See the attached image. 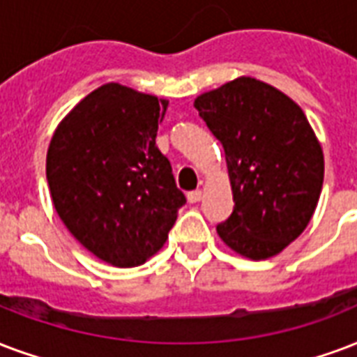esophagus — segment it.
Wrapping results in <instances>:
<instances>
[{"instance_id": "obj_1", "label": "esophagus", "mask_w": 357, "mask_h": 357, "mask_svg": "<svg viewBox=\"0 0 357 357\" xmlns=\"http://www.w3.org/2000/svg\"><path fill=\"white\" fill-rule=\"evenodd\" d=\"M200 198H202V190H190V192H187V200L190 204L200 202Z\"/></svg>"}]
</instances>
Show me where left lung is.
<instances>
[{"label": "left lung", "mask_w": 357, "mask_h": 357, "mask_svg": "<svg viewBox=\"0 0 357 357\" xmlns=\"http://www.w3.org/2000/svg\"><path fill=\"white\" fill-rule=\"evenodd\" d=\"M195 108L222 144L232 183L234 211L217 232L243 257H275L305 230L322 190V148L305 114L247 76L200 95Z\"/></svg>", "instance_id": "8db88e82"}]
</instances>
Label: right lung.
I'll use <instances>...</instances> for the list:
<instances>
[{"label": "right lung", "instance_id": "right-lung-1", "mask_svg": "<svg viewBox=\"0 0 357 357\" xmlns=\"http://www.w3.org/2000/svg\"><path fill=\"white\" fill-rule=\"evenodd\" d=\"M167 100L106 84L61 121L46 155L54 208L89 252L135 268L165 245L185 195L155 146Z\"/></svg>", "mask_w": 357, "mask_h": 357}]
</instances>
